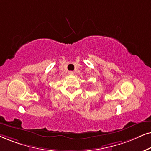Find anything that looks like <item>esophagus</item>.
Instances as JSON below:
<instances>
[{
    "label": "esophagus",
    "instance_id": "34e87169",
    "mask_svg": "<svg viewBox=\"0 0 151 151\" xmlns=\"http://www.w3.org/2000/svg\"><path fill=\"white\" fill-rule=\"evenodd\" d=\"M68 74H69L70 75H73L74 73L73 71H69V72H68Z\"/></svg>",
    "mask_w": 151,
    "mask_h": 151
}]
</instances>
